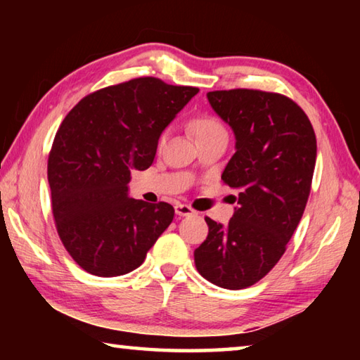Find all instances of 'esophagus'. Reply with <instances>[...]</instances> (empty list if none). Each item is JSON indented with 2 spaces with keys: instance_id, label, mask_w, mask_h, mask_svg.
<instances>
[{
  "instance_id": "34e87169",
  "label": "esophagus",
  "mask_w": 360,
  "mask_h": 360,
  "mask_svg": "<svg viewBox=\"0 0 360 360\" xmlns=\"http://www.w3.org/2000/svg\"><path fill=\"white\" fill-rule=\"evenodd\" d=\"M174 211H176V214L178 216H192L193 214V210L191 208V206H187V205H182V203H178L174 206Z\"/></svg>"
}]
</instances>
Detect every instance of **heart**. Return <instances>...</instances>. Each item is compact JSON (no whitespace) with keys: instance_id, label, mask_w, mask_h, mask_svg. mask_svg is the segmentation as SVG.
<instances>
[{"instance_id":"obj_1","label":"heart","mask_w":360,"mask_h":360,"mask_svg":"<svg viewBox=\"0 0 360 360\" xmlns=\"http://www.w3.org/2000/svg\"><path fill=\"white\" fill-rule=\"evenodd\" d=\"M219 129H222V125L219 124L217 119L211 117V115H200V117L192 122V130L197 136L208 135V133L216 131Z\"/></svg>"}]
</instances>
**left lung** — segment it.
Returning a JSON list of instances; mask_svg holds the SVG:
<instances>
[{
    "label": "left lung",
    "instance_id": "left-lung-1",
    "mask_svg": "<svg viewBox=\"0 0 360 360\" xmlns=\"http://www.w3.org/2000/svg\"><path fill=\"white\" fill-rule=\"evenodd\" d=\"M214 112L235 135L222 181L238 192L227 225L206 217L210 231L195 266L210 283L245 289L278 264L303 216L316 165V135L290 98L262 90L208 92Z\"/></svg>",
    "mask_w": 360,
    "mask_h": 360
}]
</instances>
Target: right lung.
<instances>
[{
    "label": "right lung",
    "mask_w": 360,
    "mask_h": 360,
    "mask_svg": "<svg viewBox=\"0 0 360 360\" xmlns=\"http://www.w3.org/2000/svg\"><path fill=\"white\" fill-rule=\"evenodd\" d=\"M197 87L138 77L101 89L71 109L53 139L47 178L63 246L95 276L127 275L174 217L172 205L129 195L133 169L154 162L158 138Z\"/></svg>",
    "instance_id": "obj_1"
}]
</instances>
